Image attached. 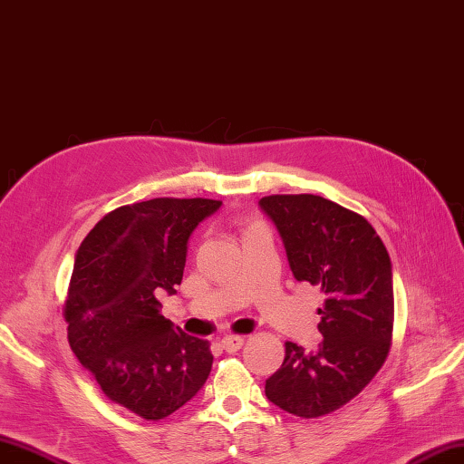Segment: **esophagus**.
Instances as JSON below:
<instances>
[{"label":"esophagus","mask_w":464,"mask_h":464,"mask_svg":"<svg viewBox=\"0 0 464 464\" xmlns=\"http://www.w3.org/2000/svg\"><path fill=\"white\" fill-rule=\"evenodd\" d=\"M243 343H245L243 336H225V338L221 340V346L225 348V352H229V353L239 352Z\"/></svg>","instance_id":"esophagus-1"}]
</instances>
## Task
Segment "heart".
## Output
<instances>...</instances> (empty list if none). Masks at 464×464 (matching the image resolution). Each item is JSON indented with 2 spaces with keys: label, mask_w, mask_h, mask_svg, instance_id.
Here are the masks:
<instances>
[{
  "label": "heart",
  "mask_w": 464,
  "mask_h": 464,
  "mask_svg": "<svg viewBox=\"0 0 464 464\" xmlns=\"http://www.w3.org/2000/svg\"><path fill=\"white\" fill-rule=\"evenodd\" d=\"M256 227H258V225H251V227H249V231H251V229H256Z\"/></svg>",
  "instance_id": "1"
}]
</instances>
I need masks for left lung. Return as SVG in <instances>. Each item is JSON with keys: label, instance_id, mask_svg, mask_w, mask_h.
I'll use <instances>...</instances> for the list:
<instances>
[{"label": "left lung", "instance_id": "8db88e82", "mask_svg": "<svg viewBox=\"0 0 464 464\" xmlns=\"http://www.w3.org/2000/svg\"><path fill=\"white\" fill-rule=\"evenodd\" d=\"M261 209L285 241L296 281L318 286L324 306L316 352L285 343V362L265 383L268 401L318 419L352 401L392 348V261L370 221L312 193L266 196Z\"/></svg>", "mask_w": 464, "mask_h": 464}]
</instances>
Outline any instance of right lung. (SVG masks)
Instances as JSON below:
<instances>
[{
	"label": "right lung",
	"instance_id": "add662e5",
	"mask_svg": "<svg viewBox=\"0 0 464 464\" xmlns=\"http://www.w3.org/2000/svg\"><path fill=\"white\" fill-rule=\"evenodd\" d=\"M218 199L156 198L122 206L84 237L64 300L69 343L112 403L160 421L196 395L211 372L208 340L160 314L176 295L188 239Z\"/></svg>",
	"mask_w": 464,
	"mask_h": 464
}]
</instances>
